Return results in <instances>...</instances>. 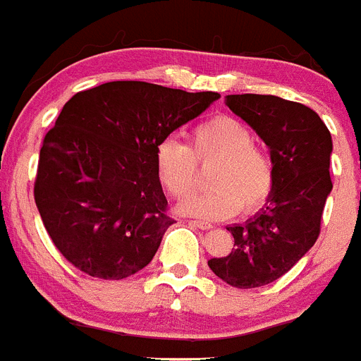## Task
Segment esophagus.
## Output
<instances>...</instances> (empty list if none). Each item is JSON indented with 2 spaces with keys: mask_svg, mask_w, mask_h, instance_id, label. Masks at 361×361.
<instances>
[{
  "mask_svg": "<svg viewBox=\"0 0 361 361\" xmlns=\"http://www.w3.org/2000/svg\"><path fill=\"white\" fill-rule=\"evenodd\" d=\"M191 226H195L199 229H212L213 224L212 222H204V220H190Z\"/></svg>",
  "mask_w": 361,
  "mask_h": 361,
  "instance_id": "esophagus-1",
  "label": "esophagus"
}]
</instances>
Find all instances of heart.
<instances>
[{
	"mask_svg": "<svg viewBox=\"0 0 361 361\" xmlns=\"http://www.w3.org/2000/svg\"><path fill=\"white\" fill-rule=\"evenodd\" d=\"M213 160L217 164L210 172L212 188L186 197L178 212L200 219H228L240 208L251 212L266 202L275 180L273 162L253 145L250 128L233 117L204 121L191 132L190 146L164 139L155 153L159 178L173 197L187 195L198 165Z\"/></svg>",
	"mask_w": 361,
	"mask_h": 361,
	"instance_id": "obj_1",
	"label": "heart"
}]
</instances>
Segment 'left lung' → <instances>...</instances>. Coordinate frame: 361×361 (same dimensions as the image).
Returning a JSON list of instances; mask_svg holds the SVG:
<instances>
[{"instance_id":"left-lung-1","label":"left lung","mask_w":361,"mask_h":361,"mask_svg":"<svg viewBox=\"0 0 361 361\" xmlns=\"http://www.w3.org/2000/svg\"><path fill=\"white\" fill-rule=\"evenodd\" d=\"M226 104L267 145L275 180L264 208L245 224L228 228L235 238L231 253L208 266L233 288H262L286 275L320 235L333 190V139L305 104L258 94L228 95Z\"/></svg>"}]
</instances>
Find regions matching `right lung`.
I'll return each instance as SVG.
<instances>
[{
  "label": "right lung",
  "instance_id": "1",
  "mask_svg": "<svg viewBox=\"0 0 361 361\" xmlns=\"http://www.w3.org/2000/svg\"><path fill=\"white\" fill-rule=\"evenodd\" d=\"M220 95L145 81L78 92L39 152L34 199L72 266L121 280L148 266L173 224L157 173V146Z\"/></svg>",
  "mask_w": 361,
  "mask_h": 361
}]
</instances>
